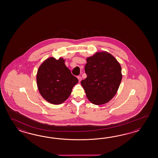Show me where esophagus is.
Masks as SVG:
<instances>
[{"label":"esophagus","mask_w":158,"mask_h":158,"mask_svg":"<svg viewBox=\"0 0 158 158\" xmlns=\"http://www.w3.org/2000/svg\"><path fill=\"white\" fill-rule=\"evenodd\" d=\"M78 80L79 81V82H80L82 80V77L81 76H78Z\"/></svg>","instance_id":"obj_1"}]
</instances>
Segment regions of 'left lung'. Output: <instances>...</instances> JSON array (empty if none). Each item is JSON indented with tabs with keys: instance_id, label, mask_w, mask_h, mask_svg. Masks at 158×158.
Returning a JSON list of instances; mask_svg holds the SVG:
<instances>
[{
	"instance_id": "1",
	"label": "left lung",
	"mask_w": 158,
	"mask_h": 158,
	"mask_svg": "<svg viewBox=\"0 0 158 158\" xmlns=\"http://www.w3.org/2000/svg\"><path fill=\"white\" fill-rule=\"evenodd\" d=\"M87 77L81 81L89 101L95 105L107 103L116 94L122 80L121 67L107 51L97 52L86 58Z\"/></svg>"
}]
</instances>
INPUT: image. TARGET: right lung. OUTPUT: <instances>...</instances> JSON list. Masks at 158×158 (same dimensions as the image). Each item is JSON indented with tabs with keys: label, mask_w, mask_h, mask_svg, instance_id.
I'll list each match as a JSON object with an SVG mask.
<instances>
[{
	"label": "right lung",
	"mask_w": 158,
	"mask_h": 158,
	"mask_svg": "<svg viewBox=\"0 0 158 158\" xmlns=\"http://www.w3.org/2000/svg\"><path fill=\"white\" fill-rule=\"evenodd\" d=\"M36 79L41 96L50 103L56 105L67 99L78 82L65 65L63 57L46 59L38 69Z\"/></svg>",
	"instance_id": "obj_1"
}]
</instances>
